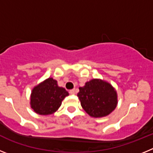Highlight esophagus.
Listing matches in <instances>:
<instances>
[{
	"label": "esophagus",
	"instance_id": "obj_1",
	"mask_svg": "<svg viewBox=\"0 0 153 153\" xmlns=\"http://www.w3.org/2000/svg\"><path fill=\"white\" fill-rule=\"evenodd\" d=\"M69 93H70V94H75V93H76V90H75V89H74V90H70V91L69 92Z\"/></svg>",
	"mask_w": 153,
	"mask_h": 153
}]
</instances>
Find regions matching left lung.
I'll return each mask as SVG.
<instances>
[{"mask_svg": "<svg viewBox=\"0 0 153 153\" xmlns=\"http://www.w3.org/2000/svg\"><path fill=\"white\" fill-rule=\"evenodd\" d=\"M77 97L86 113L94 118L108 116L118 103L117 90L103 79H93L79 87Z\"/></svg>", "mask_w": 153, "mask_h": 153, "instance_id": "8db88e82", "label": "left lung"}]
</instances>
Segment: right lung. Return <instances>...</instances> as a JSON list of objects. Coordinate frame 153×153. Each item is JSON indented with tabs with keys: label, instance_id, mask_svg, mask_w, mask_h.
<instances>
[{
	"label": "right lung",
	"instance_id": "1",
	"mask_svg": "<svg viewBox=\"0 0 153 153\" xmlns=\"http://www.w3.org/2000/svg\"><path fill=\"white\" fill-rule=\"evenodd\" d=\"M68 95L67 90L58 86L56 79L47 78L32 89L30 107L39 115L53 114L60 108L62 101Z\"/></svg>",
	"mask_w": 153,
	"mask_h": 153
}]
</instances>
